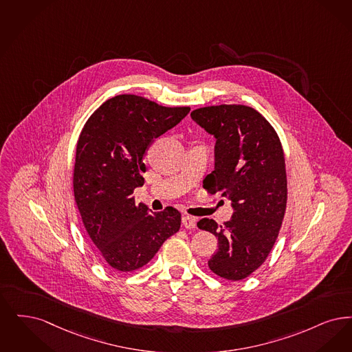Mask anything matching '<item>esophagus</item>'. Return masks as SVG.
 I'll use <instances>...</instances> for the list:
<instances>
[{"instance_id":"1","label":"esophagus","mask_w":352,"mask_h":352,"mask_svg":"<svg viewBox=\"0 0 352 352\" xmlns=\"http://www.w3.org/2000/svg\"><path fill=\"white\" fill-rule=\"evenodd\" d=\"M183 225L185 229H195L196 228V218L189 217V215H184Z\"/></svg>"}]
</instances>
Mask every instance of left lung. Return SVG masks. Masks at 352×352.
I'll list each match as a JSON object with an SVG mask.
<instances>
[{
	"mask_svg": "<svg viewBox=\"0 0 352 352\" xmlns=\"http://www.w3.org/2000/svg\"><path fill=\"white\" fill-rule=\"evenodd\" d=\"M190 116L217 139L214 170L204 179V188L230 199L234 208L223 225L209 218L197 222L218 239L208 265L226 280H243L268 258L285 214L283 146L272 124L252 107H199Z\"/></svg>",
	"mask_w": 352,
	"mask_h": 352,
	"instance_id": "8db88e82",
	"label": "left lung"
}]
</instances>
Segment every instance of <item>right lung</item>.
Instances as JSON below:
<instances>
[{"mask_svg":"<svg viewBox=\"0 0 352 352\" xmlns=\"http://www.w3.org/2000/svg\"><path fill=\"white\" fill-rule=\"evenodd\" d=\"M189 110L120 94L94 110L80 133L74 168L77 209L93 245L116 271L142 268L180 229L179 210L148 213L133 193L144 184L143 156L153 138L176 126Z\"/></svg>","mask_w":352,"mask_h":352,"instance_id":"add662e5","label":"right lung"}]
</instances>
